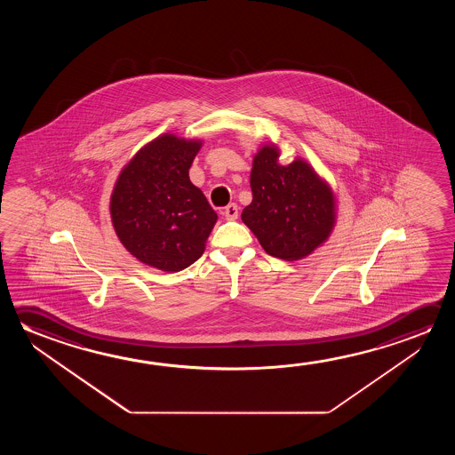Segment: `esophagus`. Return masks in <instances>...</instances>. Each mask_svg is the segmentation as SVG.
<instances>
[{"instance_id":"esophagus-1","label":"esophagus","mask_w":455,"mask_h":455,"mask_svg":"<svg viewBox=\"0 0 455 455\" xmlns=\"http://www.w3.org/2000/svg\"><path fill=\"white\" fill-rule=\"evenodd\" d=\"M224 216L227 220H236V219H238V206H236L235 203L228 204V206L224 209Z\"/></svg>"}]
</instances>
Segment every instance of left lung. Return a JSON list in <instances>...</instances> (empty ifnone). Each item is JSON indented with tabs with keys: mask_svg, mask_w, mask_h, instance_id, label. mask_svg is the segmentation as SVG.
Wrapping results in <instances>:
<instances>
[{
	"mask_svg": "<svg viewBox=\"0 0 455 455\" xmlns=\"http://www.w3.org/2000/svg\"><path fill=\"white\" fill-rule=\"evenodd\" d=\"M275 142L260 146L251 170L252 203L241 219L265 252L295 261L321 247L336 225V196L311 164L297 156L279 164Z\"/></svg>",
	"mask_w": 455,
	"mask_h": 455,
	"instance_id": "obj_1",
	"label": "left lung"
}]
</instances>
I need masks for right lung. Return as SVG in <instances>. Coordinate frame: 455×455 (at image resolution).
Returning <instances> with one entry per match:
<instances>
[{
    "label": "right lung",
    "mask_w": 455,
    "mask_h": 455,
    "mask_svg": "<svg viewBox=\"0 0 455 455\" xmlns=\"http://www.w3.org/2000/svg\"><path fill=\"white\" fill-rule=\"evenodd\" d=\"M202 146L198 138L160 134L120 170L109 202L112 227L148 267L176 273L204 252L217 214L188 178Z\"/></svg>",
    "instance_id": "right-lung-1"
}]
</instances>
